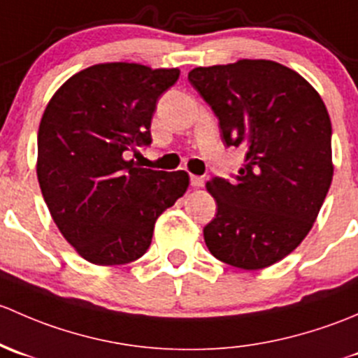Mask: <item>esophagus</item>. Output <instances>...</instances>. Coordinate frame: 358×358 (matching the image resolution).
I'll use <instances>...</instances> for the list:
<instances>
[{
  "label": "esophagus",
  "mask_w": 358,
  "mask_h": 358,
  "mask_svg": "<svg viewBox=\"0 0 358 358\" xmlns=\"http://www.w3.org/2000/svg\"><path fill=\"white\" fill-rule=\"evenodd\" d=\"M205 179L201 176H191V186L193 187H201L203 186Z\"/></svg>",
  "instance_id": "1"
}]
</instances>
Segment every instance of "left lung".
Returning a JSON list of instances; mask_svg holds the SVG:
<instances>
[{
    "label": "left lung",
    "mask_w": 358,
    "mask_h": 358,
    "mask_svg": "<svg viewBox=\"0 0 358 358\" xmlns=\"http://www.w3.org/2000/svg\"><path fill=\"white\" fill-rule=\"evenodd\" d=\"M187 79L219 119L224 143L246 148L234 182H206L217 203L206 246L233 267H268L303 241L329 191L326 105L300 73L272 60L196 67Z\"/></svg>",
    "instance_id": "1"
}]
</instances>
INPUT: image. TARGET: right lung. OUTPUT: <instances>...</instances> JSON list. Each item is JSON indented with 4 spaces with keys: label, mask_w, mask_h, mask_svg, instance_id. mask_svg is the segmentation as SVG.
<instances>
[{
    "label": "right lung",
    "mask_w": 358,
    "mask_h": 358,
    "mask_svg": "<svg viewBox=\"0 0 358 358\" xmlns=\"http://www.w3.org/2000/svg\"><path fill=\"white\" fill-rule=\"evenodd\" d=\"M179 69L112 62L73 73L38 132L39 187L51 219L84 260L122 265L152 245L155 222L189 186L187 172L136 167L152 143L157 99Z\"/></svg>",
    "instance_id": "obj_1"
}]
</instances>
